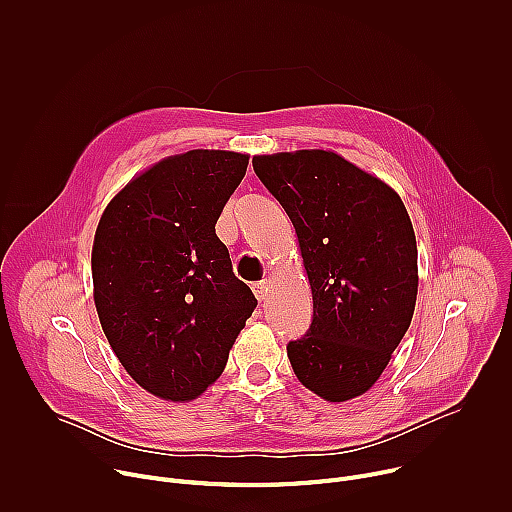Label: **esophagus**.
Listing matches in <instances>:
<instances>
[{
	"mask_svg": "<svg viewBox=\"0 0 512 512\" xmlns=\"http://www.w3.org/2000/svg\"><path fill=\"white\" fill-rule=\"evenodd\" d=\"M253 294L259 302H265L267 296H269V283L267 281H257L253 283Z\"/></svg>",
	"mask_w": 512,
	"mask_h": 512,
	"instance_id": "1",
	"label": "esophagus"
}]
</instances>
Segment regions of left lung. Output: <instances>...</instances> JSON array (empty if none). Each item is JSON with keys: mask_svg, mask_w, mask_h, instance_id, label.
Instances as JSON below:
<instances>
[{"mask_svg": "<svg viewBox=\"0 0 512 512\" xmlns=\"http://www.w3.org/2000/svg\"><path fill=\"white\" fill-rule=\"evenodd\" d=\"M294 223L314 298L287 356L304 387L338 403L369 391L405 336L417 298V245L405 204L334 152L253 158Z\"/></svg>", "mask_w": 512, "mask_h": 512, "instance_id": "8db88e82", "label": "left lung"}]
</instances>
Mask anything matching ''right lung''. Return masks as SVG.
<instances>
[{
	"instance_id": "add662e5",
	"label": "right lung",
	"mask_w": 512,
	"mask_h": 512,
	"mask_svg": "<svg viewBox=\"0 0 512 512\" xmlns=\"http://www.w3.org/2000/svg\"><path fill=\"white\" fill-rule=\"evenodd\" d=\"M249 158L192 150L131 180L105 208L93 245L95 306L131 379L190 401L223 375L257 308L214 225Z\"/></svg>"
}]
</instances>
